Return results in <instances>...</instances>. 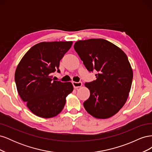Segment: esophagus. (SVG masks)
Here are the masks:
<instances>
[{"label": "esophagus", "instance_id": "esophagus-1", "mask_svg": "<svg viewBox=\"0 0 152 152\" xmlns=\"http://www.w3.org/2000/svg\"><path fill=\"white\" fill-rule=\"evenodd\" d=\"M72 84L75 88H77V87H81L82 85V82H72Z\"/></svg>", "mask_w": 152, "mask_h": 152}]
</instances>
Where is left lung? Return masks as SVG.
Masks as SVG:
<instances>
[{"label":"left lung","instance_id":"obj_1","mask_svg":"<svg viewBox=\"0 0 152 152\" xmlns=\"http://www.w3.org/2000/svg\"><path fill=\"white\" fill-rule=\"evenodd\" d=\"M75 51L89 72L97 71L96 80L86 82L90 96L83 103L86 111L98 118L116 114L126 102L133 73L126 54L102 39L79 40Z\"/></svg>","mask_w":152,"mask_h":152}]
</instances>
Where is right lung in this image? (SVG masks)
<instances>
[{"label":"right lung","instance_id":"obj_1","mask_svg":"<svg viewBox=\"0 0 152 152\" xmlns=\"http://www.w3.org/2000/svg\"><path fill=\"white\" fill-rule=\"evenodd\" d=\"M72 41L40 42L24 55L15 72L18 94L30 111L42 118H51L60 113L66 97L73 91L71 82L54 80L53 73L70 49Z\"/></svg>","mask_w":152,"mask_h":152}]
</instances>
